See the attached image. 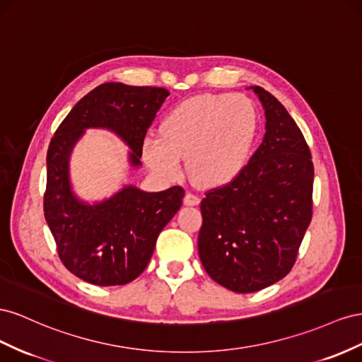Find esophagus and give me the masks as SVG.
Returning a JSON list of instances; mask_svg holds the SVG:
<instances>
[{"mask_svg":"<svg viewBox=\"0 0 362 362\" xmlns=\"http://www.w3.org/2000/svg\"><path fill=\"white\" fill-rule=\"evenodd\" d=\"M183 202H185V204H188V206H194V204H199L200 203V197L197 194H194V192H187L185 194V199H183Z\"/></svg>","mask_w":362,"mask_h":362,"instance_id":"34e87169","label":"esophagus"}]
</instances>
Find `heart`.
Wrapping results in <instances>:
<instances>
[{
  "label": "heart",
  "instance_id": "heart-1",
  "mask_svg": "<svg viewBox=\"0 0 362 362\" xmlns=\"http://www.w3.org/2000/svg\"><path fill=\"white\" fill-rule=\"evenodd\" d=\"M257 132L253 103L244 95H199L175 106L163 119L162 138L147 136L142 156L165 179H177L188 159L195 183L218 187L245 165Z\"/></svg>",
  "mask_w": 362,
  "mask_h": 362
}]
</instances>
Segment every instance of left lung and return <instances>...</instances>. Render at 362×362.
I'll use <instances>...</instances> for the list:
<instances>
[{"instance_id": "8db88e82", "label": "left lung", "mask_w": 362, "mask_h": 362, "mask_svg": "<svg viewBox=\"0 0 362 362\" xmlns=\"http://www.w3.org/2000/svg\"><path fill=\"white\" fill-rule=\"evenodd\" d=\"M253 90L265 109L262 144L200 204V261L235 293L264 290L291 272L314 204V163L303 133L270 92Z\"/></svg>"}]
</instances>
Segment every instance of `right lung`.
I'll return each mask as SVG.
<instances>
[{
	"instance_id": "obj_1",
	"label": "right lung",
	"mask_w": 362,
	"mask_h": 362,
	"mask_svg": "<svg viewBox=\"0 0 362 362\" xmlns=\"http://www.w3.org/2000/svg\"><path fill=\"white\" fill-rule=\"evenodd\" d=\"M168 95L165 88L103 83L72 107L51 138L45 220L62 264L92 285H126L146 270L159 233L180 208L185 189L144 192L127 187L89 206L71 192L69 151L85 129L106 127L129 144L130 162L136 167L144 139Z\"/></svg>"
}]
</instances>
